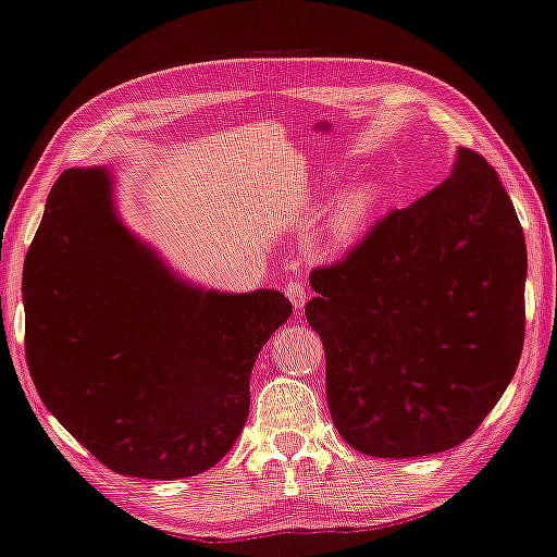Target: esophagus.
<instances>
[{
	"instance_id": "obj_1",
	"label": "esophagus",
	"mask_w": 557,
	"mask_h": 557,
	"mask_svg": "<svg viewBox=\"0 0 557 557\" xmlns=\"http://www.w3.org/2000/svg\"><path fill=\"white\" fill-rule=\"evenodd\" d=\"M283 293H286V298L290 300V306L293 308H302L308 302V288H306V281H300V278H293V281H288L286 286H283Z\"/></svg>"
}]
</instances>
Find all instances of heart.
I'll return each instance as SVG.
<instances>
[{
	"label": "heart",
	"mask_w": 557,
	"mask_h": 557,
	"mask_svg": "<svg viewBox=\"0 0 557 557\" xmlns=\"http://www.w3.org/2000/svg\"><path fill=\"white\" fill-rule=\"evenodd\" d=\"M371 206H373V191L369 186H359L346 196H342L339 203L332 208V213L324 218V223L318 230L320 245L334 251L354 243V237L359 235L366 218H369Z\"/></svg>",
	"instance_id": "b5f03b06"
}]
</instances>
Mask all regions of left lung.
Returning <instances> with one entry per match:
<instances>
[{"instance_id":"8db88e82","label":"left lung","mask_w":557,"mask_h":557,"mask_svg":"<svg viewBox=\"0 0 557 557\" xmlns=\"http://www.w3.org/2000/svg\"><path fill=\"white\" fill-rule=\"evenodd\" d=\"M527 243L485 157L393 208L310 283L334 426L356 450L414 458L473 436L523 349Z\"/></svg>"}]
</instances>
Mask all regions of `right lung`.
<instances>
[{
  "mask_svg": "<svg viewBox=\"0 0 557 557\" xmlns=\"http://www.w3.org/2000/svg\"><path fill=\"white\" fill-rule=\"evenodd\" d=\"M119 247L143 251L113 213L109 174L62 172L24 261L30 377L113 473L198 475L237 442L257 354L293 308L278 290L206 293L172 278L182 312L162 330L125 327L107 288Z\"/></svg>",
  "mask_w": 557,
  "mask_h": 557,
  "instance_id": "right-lung-1",
  "label": "right lung"
}]
</instances>
